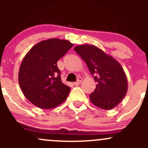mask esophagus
<instances>
[{
    "label": "esophagus",
    "instance_id": "1",
    "mask_svg": "<svg viewBox=\"0 0 148 148\" xmlns=\"http://www.w3.org/2000/svg\"><path fill=\"white\" fill-rule=\"evenodd\" d=\"M82 77H78V78H77V81L74 82V84L77 86V85H79L80 84L82 83Z\"/></svg>",
    "mask_w": 148,
    "mask_h": 148
}]
</instances>
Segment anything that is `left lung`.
Wrapping results in <instances>:
<instances>
[{
  "label": "left lung",
  "instance_id": "8db88e82",
  "mask_svg": "<svg viewBox=\"0 0 148 148\" xmlns=\"http://www.w3.org/2000/svg\"><path fill=\"white\" fill-rule=\"evenodd\" d=\"M74 51L84 61L97 82L95 90L89 95L91 102L103 110L115 107L127 90L126 75L120 64L95 46H78Z\"/></svg>",
  "mask_w": 148,
  "mask_h": 148
}]
</instances>
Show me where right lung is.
<instances>
[{
  "label": "right lung",
  "mask_w": 148,
  "mask_h": 148,
  "mask_svg": "<svg viewBox=\"0 0 148 148\" xmlns=\"http://www.w3.org/2000/svg\"><path fill=\"white\" fill-rule=\"evenodd\" d=\"M74 46L51 38L36 44L24 57L18 73L23 95L41 109L56 107L66 100L71 88L62 83L57 62Z\"/></svg>",
  "instance_id": "right-lung-1"
}]
</instances>
